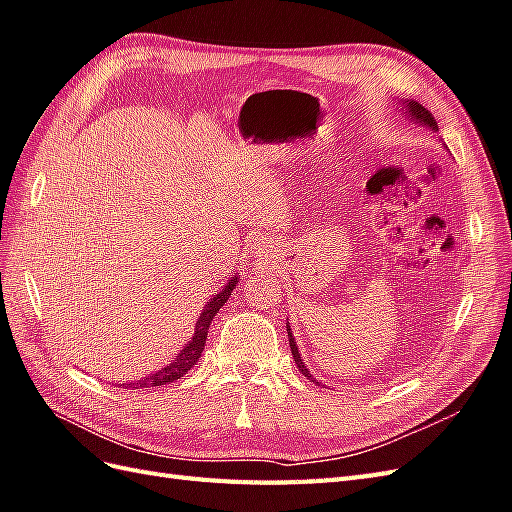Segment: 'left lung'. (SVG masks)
Returning <instances> with one entry per match:
<instances>
[{
	"mask_svg": "<svg viewBox=\"0 0 512 512\" xmlns=\"http://www.w3.org/2000/svg\"><path fill=\"white\" fill-rule=\"evenodd\" d=\"M404 103V108H406V116H409V121H415V123H419V125H426V127H430L432 131H437L439 127H437V121L432 119V114L422 106V103H417V101H402ZM287 337H290V348H292V355H294V361H296V365H298V370L303 372L309 381H313V374L309 372V368L305 365V361H303V357H300V352H298V346H296V339H294V335H292V329H290V324H287Z\"/></svg>",
	"mask_w": 512,
	"mask_h": 512,
	"instance_id": "8db88e82",
	"label": "left lung"
}]
</instances>
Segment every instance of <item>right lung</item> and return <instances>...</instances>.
Instances as JSON below:
<instances>
[{"mask_svg": "<svg viewBox=\"0 0 512 512\" xmlns=\"http://www.w3.org/2000/svg\"><path fill=\"white\" fill-rule=\"evenodd\" d=\"M235 285H238V274L235 277H231V281L222 287V290L214 296L209 298V303L203 307L201 316H199V322H196V329H194V335L190 342L181 348V352L177 355L175 361H170L168 365H164L162 370H157L149 376H144L142 381H134V383H123L125 389H144V387H160V385H166V383H173L177 381V378H181L183 374H186L190 368H194L196 361L201 359V352L205 348V339H207V333H209V324H212L214 316L220 311V307L227 303L231 292L235 290Z\"/></svg>", "mask_w": 512, "mask_h": 512, "instance_id": "right-lung-1", "label": "right lung"}]
</instances>
